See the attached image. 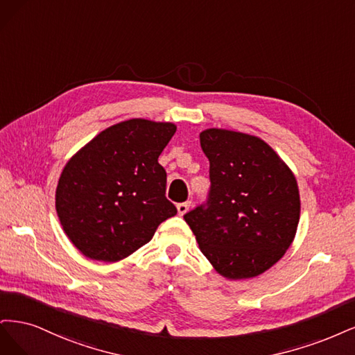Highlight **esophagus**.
I'll use <instances>...</instances> for the list:
<instances>
[{"mask_svg": "<svg viewBox=\"0 0 355 355\" xmlns=\"http://www.w3.org/2000/svg\"><path fill=\"white\" fill-rule=\"evenodd\" d=\"M190 208V202H184V203H178L177 205V211L180 215H184Z\"/></svg>", "mask_w": 355, "mask_h": 355, "instance_id": "esophagus-1", "label": "esophagus"}]
</instances>
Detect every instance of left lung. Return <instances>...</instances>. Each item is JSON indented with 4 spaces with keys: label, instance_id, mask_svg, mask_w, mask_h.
I'll use <instances>...</instances> for the list:
<instances>
[{
    "label": "left lung",
    "instance_id": "8db88e82",
    "mask_svg": "<svg viewBox=\"0 0 355 355\" xmlns=\"http://www.w3.org/2000/svg\"><path fill=\"white\" fill-rule=\"evenodd\" d=\"M209 159L207 205L184 215L202 254L230 280L267 271L292 245L300 223L298 182L259 137L221 128L200 132Z\"/></svg>",
    "mask_w": 355,
    "mask_h": 355
}]
</instances>
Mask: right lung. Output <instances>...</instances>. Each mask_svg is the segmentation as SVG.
<instances>
[{
    "label": "right lung",
    "mask_w": 355,
    "mask_h": 355,
    "mask_svg": "<svg viewBox=\"0 0 355 355\" xmlns=\"http://www.w3.org/2000/svg\"><path fill=\"white\" fill-rule=\"evenodd\" d=\"M175 131L171 122L128 119L97 134L69 159L57 182L55 211L83 255L121 261L177 214L157 162Z\"/></svg>",
    "instance_id": "obj_1"
}]
</instances>
